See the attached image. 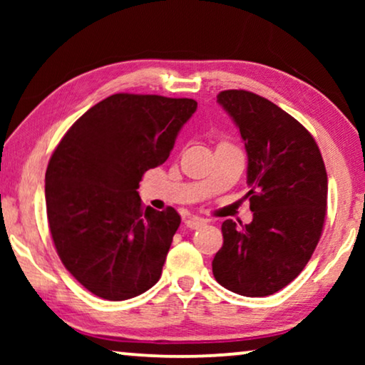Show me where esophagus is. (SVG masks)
Returning a JSON list of instances; mask_svg holds the SVG:
<instances>
[{
    "label": "esophagus",
    "mask_w": 365,
    "mask_h": 365,
    "mask_svg": "<svg viewBox=\"0 0 365 365\" xmlns=\"http://www.w3.org/2000/svg\"><path fill=\"white\" fill-rule=\"evenodd\" d=\"M204 224H206V219H202V217L192 216V217H187L186 219V226L191 227V229H197V227L204 226Z\"/></svg>",
    "instance_id": "34e87169"
}]
</instances>
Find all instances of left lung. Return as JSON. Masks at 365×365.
<instances>
[{
    "label": "left lung",
    "instance_id": "8db88e82",
    "mask_svg": "<svg viewBox=\"0 0 365 365\" xmlns=\"http://www.w3.org/2000/svg\"><path fill=\"white\" fill-rule=\"evenodd\" d=\"M247 153L252 221L222 222L216 281L246 297H264L296 279L321 239L327 173L311 133L281 108L242 89L217 94Z\"/></svg>",
    "mask_w": 365,
    "mask_h": 365
}]
</instances>
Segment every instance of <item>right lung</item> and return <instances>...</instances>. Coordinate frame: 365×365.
I'll return each instance as SVG.
<instances>
[{"label":"right lung","instance_id":"obj_1","mask_svg":"<svg viewBox=\"0 0 365 365\" xmlns=\"http://www.w3.org/2000/svg\"><path fill=\"white\" fill-rule=\"evenodd\" d=\"M196 109L187 98L113 94L54 149L44 179L49 231L64 267L94 296L126 301L161 277L181 216L144 209L138 187Z\"/></svg>","mask_w":365,"mask_h":365}]
</instances>
